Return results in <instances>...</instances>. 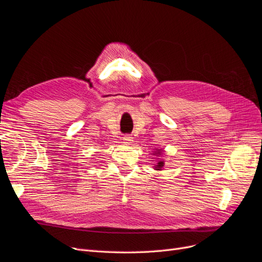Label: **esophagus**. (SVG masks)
<instances>
[{
	"instance_id": "34e87169",
	"label": "esophagus",
	"mask_w": 262,
	"mask_h": 262,
	"mask_svg": "<svg viewBox=\"0 0 262 262\" xmlns=\"http://www.w3.org/2000/svg\"><path fill=\"white\" fill-rule=\"evenodd\" d=\"M123 141H124V143L130 144L132 142V138H131V136H129V134H125V136L123 137Z\"/></svg>"
}]
</instances>
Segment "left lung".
<instances>
[{"mask_svg":"<svg viewBox=\"0 0 262 262\" xmlns=\"http://www.w3.org/2000/svg\"><path fill=\"white\" fill-rule=\"evenodd\" d=\"M154 154H158V155H161L162 154V149H155V152H154ZM164 161H160V162H157V165H155V169L156 170H161L163 167H164Z\"/></svg>","mask_w":262,"mask_h":262,"instance_id":"1","label":"left lung"}]
</instances>
